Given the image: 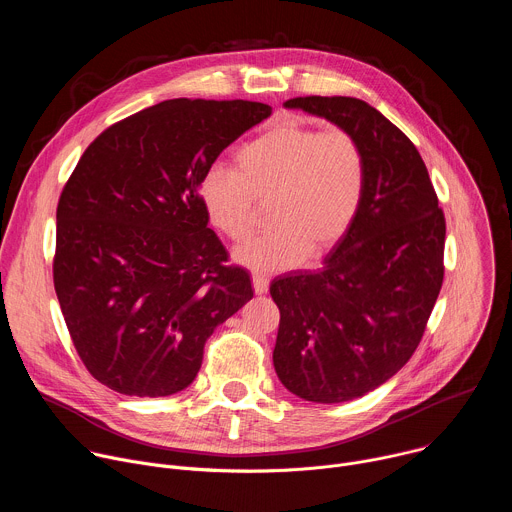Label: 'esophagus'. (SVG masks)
Masks as SVG:
<instances>
[{"mask_svg":"<svg viewBox=\"0 0 512 512\" xmlns=\"http://www.w3.org/2000/svg\"><path fill=\"white\" fill-rule=\"evenodd\" d=\"M267 287H269V279H267L265 275H261V273H255V275H253V289H255V294H257V296L267 294Z\"/></svg>","mask_w":512,"mask_h":512,"instance_id":"obj_1","label":"esophagus"}]
</instances>
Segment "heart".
Segmentation results:
<instances>
[{"label": "heart", "instance_id": "b5f03b06", "mask_svg": "<svg viewBox=\"0 0 512 512\" xmlns=\"http://www.w3.org/2000/svg\"><path fill=\"white\" fill-rule=\"evenodd\" d=\"M367 184L362 145L342 127L277 123L237 152V170L214 164L200 182L208 223L231 241H245L267 202L271 231L237 247L251 271H283L308 255L322 257L350 231Z\"/></svg>", "mask_w": 512, "mask_h": 512}]
</instances>
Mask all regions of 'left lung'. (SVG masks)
I'll return each mask as SVG.
<instances>
[{
  "label": "left lung",
  "instance_id": "1",
  "mask_svg": "<svg viewBox=\"0 0 512 512\" xmlns=\"http://www.w3.org/2000/svg\"><path fill=\"white\" fill-rule=\"evenodd\" d=\"M348 129L367 158V184L346 237L314 273L269 291L279 308L273 367L283 387L342 403L387 383L415 352L444 281L446 218L411 139L354 97L283 103Z\"/></svg>",
  "mask_w": 512,
  "mask_h": 512
}]
</instances>
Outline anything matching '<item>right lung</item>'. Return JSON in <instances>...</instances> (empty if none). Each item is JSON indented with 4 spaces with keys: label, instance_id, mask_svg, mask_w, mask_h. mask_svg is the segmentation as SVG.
Instances as JSON below:
<instances>
[{
    "label": "right lung",
    "instance_id": "add662e5",
    "mask_svg": "<svg viewBox=\"0 0 512 512\" xmlns=\"http://www.w3.org/2000/svg\"><path fill=\"white\" fill-rule=\"evenodd\" d=\"M271 115L253 101L172 99L105 129L56 208L54 289L87 371L131 397L198 375L204 342L251 298V277L208 229L200 182Z\"/></svg>",
    "mask_w": 512,
    "mask_h": 512
}]
</instances>
